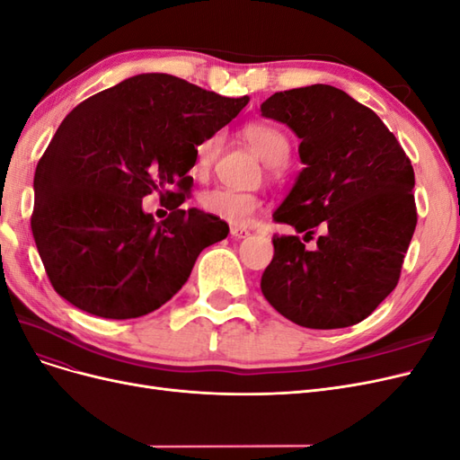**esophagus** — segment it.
Masks as SVG:
<instances>
[{"mask_svg":"<svg viewBox=\"0 0 460 460\" xmlns=\"http://www.w3.org/2000/svg\"><path fill=\"white\" fill-rule=\"evenodd\" d=\"M230 234L234 235V238L242 240V238H247L249 230H247V228H242V226H232V228H230Z\"/></svg>","mask_w":460,"mask_h":460,"instance_id":"obj_1","label":"esophagus"}]
</instances>
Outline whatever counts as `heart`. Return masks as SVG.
Masks as SVG:
<instances>
[{"mask_svg":"<svg viewBox=\"0 0 460 460\" xmlns=\"http://www.w3.org/2000/svg\"><path fill=\"white\" fill-rule=\"evenodd\" d=\"M243 137L247 144L255 149L261 161L269 166H282L289 155L288 137L270 124H249L243 128ZM222 146V134L215 132L207 136L196 147V172L203 174L215 163ZM201 208L228 225L245 226L249 218L255 215L261 201L253 193L234 191L226 188H215L205 191L201 199Z\"/></svg>","mask_w":460,"mask_h":460,"instance_id":"heart-1","label":"heart"}]
</instances>
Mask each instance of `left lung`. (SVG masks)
<instances>
[{"label":"left lung","mask_w":460,"mask_h":460,"mask_svg":"<svg viewBox=\"0 0 460 460\" xmlns=\"http://www.w3.org/2000/svg\"><path fill=\"white\" fill-rule=\"evenodd\" d=\"M261 115L299 137L305 164L274 220L305 232V242L326 228L314 249L274 235L262 296L299 326H353L399 282L416 228L412 164L372 109L333 86L276 92Z\"/></svg>","instance_id":"obj_1"}]
</instances>
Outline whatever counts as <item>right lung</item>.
<instances>
[{
    "label": "right lung",
    "mask_w": 460,
    "mask_h": 460,
    "mask_svg": "<svg viewBox=\"0 0 460 460\" xmlns=\"http://www.w3.org/2000/svg\"><path fill=\"white\" fill-rule=\"evenodd\" d=\"M247 102L147 73L88 97L65 117L36 166L31 220L40 259L63 299L124 320L178 294L203 249L230 232L225 220L182 208L196 147ZM153 190L173 211L163 223L141 207Z\"/></svg>",
    "instance_id": "add662e5"
}]
</instances>
